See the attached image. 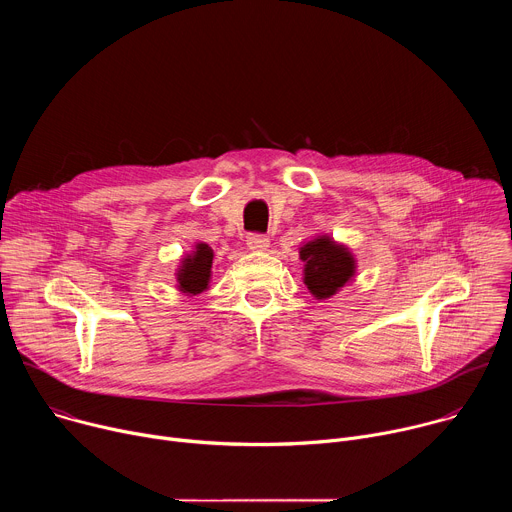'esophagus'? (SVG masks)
I'll list each match as a JSON object with an SVG mask.
<instances>
[{
	"label": "esophagus",
	"instance_id": "34e87169",
	"mask_svg": "<svg viewBox=\"0 0 512 512\" xmlns=\"http://www.w3.org/2000/svg\"><path fill=\"white\" fill-rule=\"evenodd\" d=\"M247 247L251 251H265L269 247V239L265 235H259V233H251L247 237Z\"/></svg>",
	"mask_w": 512,
	"mask_h": 512
}]
</instances>
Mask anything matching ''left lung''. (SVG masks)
Here are the masks:
<instances>
[{
	"mask_svg": "<svg viewBox=\"0 0 512 512\" xmlns=\"http://www.w3.org/2000/svg\"><path fill=\"white\" fill-rule=\"evenodd\" d=\"M304 265V283L318 300L334 296L354 275V257L330 237H318L300 247Z\"/></svg>",
	"mask_w": 512,
	"mask_h": 512,
	"instance_id": "obj_1",
	"label": "left lung"
}]
</instances>
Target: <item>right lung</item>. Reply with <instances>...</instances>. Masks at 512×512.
I'll list each match as a JSON object with an SVG mask.
<instances>
[{
  "mask_svg": "<svg viewBox=\"0 0 512 512\" xmlns=\"http://www.w3.org/2000/svg\"><path fill=\"white\" fill-rule=\"evenodd\" d=\"M212 267V249L206 243H198L196 251L188 255L178 271V289L184 294L196 296L208 287Z\"/></svg>",
  "mask_w": 512,
  "mask_h": 512,
  "instance_id": "1",
  "label": "right lung"
}]
</instances>
